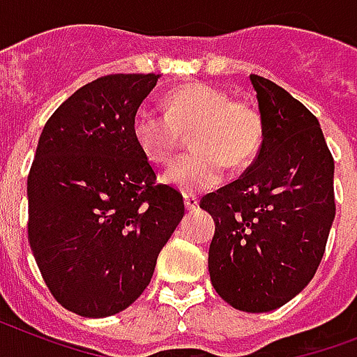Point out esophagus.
I'll return each mask as SVG.
<instances>
[{
  "label": "esophagus",
  "instance_id": "obj_1",
  "mask_svg": "<svg viewBox=\"0 0 357 357\" xmlns=\"http://www.w3.org/2000/svg\"><path fill=\"white\" fill-rule=\"evenodd\" d=\"M184 206H186L188 210H197L199 199L195 197V195H192V193H186V195H184Z\"/></svg>",
  "mask_w": 357,
  "mask_h": 357
}]
</instances>
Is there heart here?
Here are the masks:
<instances>
[{"label": "heart", "instance_id": "1", "mask_svg": "<svg viewBox=\"0 0 357 357\" xmlns=\"http://www.w3.org/2000/svg\"><path fill=\"white\" fill-rule=\"evenodd\" d=\"M192 153L165 169L164 182L186 193L220 184L225 165L242 169L259 154L264 119L251 102L233 100L227 91L186 84L165 96V113L139 107L132 121L137 147L154 164H165L190 134Z\"/></svg>", "mask_w": 357, "mask_h": 357}]
</instances>
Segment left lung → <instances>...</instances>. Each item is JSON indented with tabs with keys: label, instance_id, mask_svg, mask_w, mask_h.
<instances>
[{
	"label": "left lung",
	"instance_id": "obj_1",
	"mask_svg": "<svg viewBox=\"0 0 357 357\" xmlns=\"http://www.w3.org/2000/svg\"><path fill=\"white\" fill-rule=\"evenodd\" d=\"M264 139L240 178L206 193L216 222L210 281L245 313H266L307 287L335 218L333 156L313 113L270 79L251 74Z\"/></svg>",
	"mask_w": 357,
	"mask_h": 357
}]
</instances>
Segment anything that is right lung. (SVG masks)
Returning a JSON list of instances; mask_svg holds the SVG:
<instances>
[{"instance_id":"obj_1","label":"right lung","mask_w":357,"mask_h":357,"mask_svg":"<svg viewBox=\"0 0 357 357\" xmlns=\"http://www.w3.org/2000/svg\"><path fill=\"white\" fill-rule=\"evenodd\" d=\"M160 74H107L46 121L27 176V238L54 298L102 319L141 296L184 216L181 192L156 184L132 121Z\"/></svg>"}]
</instances>
